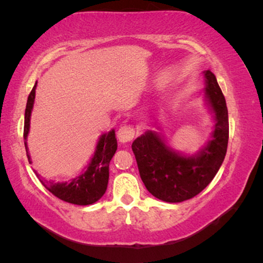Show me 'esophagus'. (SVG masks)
Listing matches in <instances>:
<instances>
[{
    "instance_id": "34e87169",
    "label": "esophagus",
    "mask_w": 263,
    "mask_h": 263,
    "mask_svg": "<svg viewBox=\"0 0 263 263\" xmlns=\"http://www.w3.org/2000/svg\"><path fill=\"white\" fill-rule=\"evenodd\" d=\"M135 135H136V131L131 125H123L119 127V130L117 132L118 139L119 141L123 142V144L132 141L133 138H135Z\"/></svg>"
}]
</instances>
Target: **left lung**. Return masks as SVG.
Returning <instances> with one entry per match:
<instances>
[{"mask_svg": "<svg viewBox=\"0 0 263 263\" xmlns=\"http://www.w3.org/2000/svg\"><path fill=\"white\" fill-rule=\"evenodd\" d=\"M204 77L205 97L216 121L205 147L193 157H185L168 147L153 131L138 137L132 144L146 189L163 202L179 203L195 197L213 180L225 159L229 142L228 106L215 74L206 70Z\"/></svg>", "mask_w": 263, "mask_h": 263, "instance_id": "1", "label": "left lung"}]
</instances>
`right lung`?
I'll use <instances>...</instances> for the list:
<instances>
[{
	"instance_id": "right-lung-1",
	"label": "right lung",
	"mask_w": 263,
	"mask_h": 263,
	"mask_svg": "<svg viewBox=\"0 0 263 263\" xmlns=\"http://www.w3.org/2000/svg\"><path fill=\"white\" fill-rule=\"evenodd\" d=\"M35 87H37V82L28 97L24 117V145L30 163L31 158L28 145H26V138H28L30 130V117L34 103ZM116 151H117V140L115 137V130H111L109 133H104L101 136L99 142H97L94 157H92L90 163L88 164L87 171L82 175L69 182H61V183L60 182L54 183V182L47 181L43 177H39V181L50 193L61 201L77 204V205H89V204L99 201L105 193L109 181V163Z\"/></svg>"
}]
</instances>
